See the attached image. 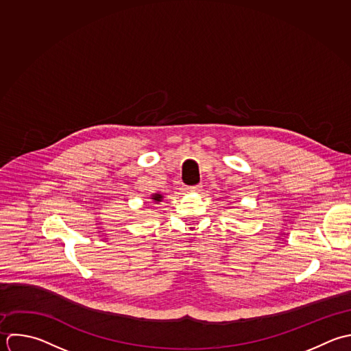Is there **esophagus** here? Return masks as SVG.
<instances>
[{
  "instance_id": "34e87169",
  "label": "esophagus",
  "mask_w": 351,
  "mask_h": 351,
  "mask_svg": "<svg viewBox=\"0 0 351 351\" xmlns=\"http://www.w3.org/2000/svg\"><path fill=\"white\" fill-rule=\"evenodd\" d=\"M187 193H199L202 190V186H193V187H186L184 189Z\"/></svg>"
}]
</instances>
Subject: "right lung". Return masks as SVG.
<instances>
[{"label":"right lung","mask_w":351,"mask_h":351,"mask_svg":"<svg viewBox=\"0 0 351 351\" xmlns=\"http://www.w3.org/2000/svg\"><path fill=\"white\" fill-rule=\"evenodd\" d=\"M149 198H150V202H152V204H158V202H161V201H162V198H164V197H162V194L154 193V194H152Z\"/></svg>","instance_id":"add662e5"}]
</instances>
